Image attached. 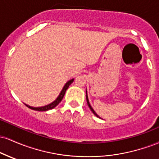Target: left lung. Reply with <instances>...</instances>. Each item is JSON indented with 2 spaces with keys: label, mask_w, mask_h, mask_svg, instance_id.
<instances>
[{
  "label": "left lung",
  "mask_w": 159,
  "mask_h": 159,
  "mask_svg": "<svg viewBox=\"0 0 159 159\" xmlns=\"http://www.w3.org/2000/svg\"><path fill=\"white\" fill-rule=\"evenodd\" d=\"M86 98H87V105H88V106H89V107H90V110L91 111H92V112L93 113V114H95V115H96V116H97V117H99V116H98V115L97 114H96V112H95V111H94V110H93V109L92 108V107H91L90 106V102H89V101H88V97H87V93H86ZM100 118V117H99Z\"/></svg>",
  "instance_id": "8db88e82"
}]
</instances>
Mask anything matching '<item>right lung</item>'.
Here are the masks:
<instances>
[{
    "label": "right lung",
    "instance_id": "right-lung-1",
    "mask_svg": "<svg viewBox=\"0 0 159 159\" xmlns=\"http://www.w3.org/2000/svg\"><path fill=\"white\" fill-rule=\"evenodd\" d=\"M73 81H74V79H72L66 84L64 87H63V89L61 91V94L59 95V96H58L57 98L55 101L53 102L52 103L49 104V105H45V106H44V107H33L28 106V105H26L29 107V108L32 109V110H34V111H46L51 110V109H53L62 101V99H63V96H64V95H65L66 91L67 89H68L69 86L70 85Z\"/></svg>",
    "mask_w": 159,
    "mask_h": 159
}]
</instances>
